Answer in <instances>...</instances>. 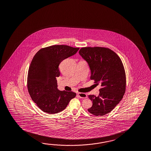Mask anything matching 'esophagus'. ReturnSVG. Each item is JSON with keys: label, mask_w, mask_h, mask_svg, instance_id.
<instances>
[{"label": "esophagus", "mask_w": 151, "mask_h": 151, "mask_svg": "<svg viewBox=\"0 0 151 151\" xmlns=\"http://www.w3.org/2000/svg\"><path fill=\"white\" fill-rule=\"evenodd\" d=\"M78 96L80 98H86L87 96L85 93H78Z\"/></svg>", "instance_id": "1"}]
</instances>
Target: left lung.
<instances>
[{
	"instance_id": "8db88e82",
	"label": "left lung",
	"mask_w": 151,
	"mask_h": 151,
	"mask_svg": "<svg viewBox=\"0 0 151 151\" xmlns=\"http://www.w3.org/2000/svg\"><path fill=\"white\" fill-rule=\"evenodd\" d=\"M80 55L91 70V79L102 88L98 96L89 95L92 101L90 113L103 116L109 113L122 99L126 90V75L121 59L111 49L104 47H83Z\"/></svg>"
}]
</instances>
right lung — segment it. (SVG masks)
I'll return each mask as SVG.
<instances>
[{
    "instance_id": "1",
    "label": "right lung",
    "mask_w": 151,
    "mask_h": 151,
    "mask_svg": "<svg viewBox=\"0 0 151 151\" xmlns=\"http://www.w3.org/2000/svg\"><path fill=\"white\" fill-rule=\"evenodd\" d=\"M79 48L54 45L40 49L31 63L27 75L29 94L39 108L48 114L65 109L76 94L58 89L57 78L60 76L61 61L77 53Z\"/></svg>"
}]
</instances>
